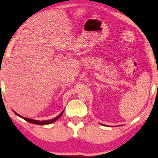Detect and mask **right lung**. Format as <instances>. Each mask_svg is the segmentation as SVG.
<instances>
[{"label":"right lung","mask_w":158,"mask_h":158,"mask_svg":"<svg viewBox=\"0 0 158 158\" xmlns=\"http://www.w3.org/2000/svg\"><path fill=\"white\" fill-rule=\"evenodd\" d=\"M14 112L15 113V114H17V116H19V117H22V118L25 119V120L27 121L28 123H33V124H36V125H47V124H51L54 123V122H55L57 119H58L60 117V116L63 114V111H62V112L60 114L57 116V117H55V118L52 119H50V120H46V121H39V120H34V119H29V118H26V117H22V116L19 115L17 112H15V111H14Z\"/></svg>","instance_id":"1"}]
</instances>
